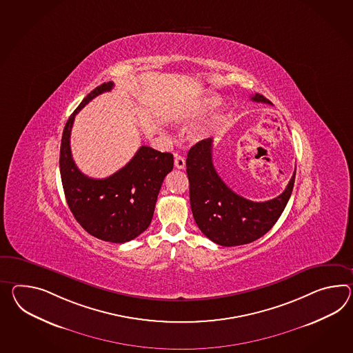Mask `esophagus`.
<instances>
[{
  "label": "esophagus",
  "mask_w": 353,
  "mask_h": 353,
  "mask_svg": "<svg viewBox=\"0 0 353 353\" xmlns=\"http://www.w3.org/2000/svg\"><path fill=\"white\" fill-rule=\"evenodd\" d=\"M185 165H186L185 158L181 157V155H176V157H174V167L179 168V170H183Z\"/></svg>",
  "instance_id": "esophagus-1"
}]
</instances>
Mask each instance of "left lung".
Returning a JSON list of instances; mask_svg holds the SVG:
<instances>
[{
    "label": "left lung",
    "instance_id": "left-lung-1",
    "mask_svg": "<svg viewBox=\"0 0 353 353\" xmlns=\"http://www.w3.org/2000/svg\"><path fill=\"white\" fill-rule=\"evenodd\" d=\"M251 101L270 103L256 93ZM213 140L196 143L188 153L190 204L200 231L221 246H239L258 240L274 225L292 194L296 170L283 192L268 201H251L233 192L215 171Z\"/></svg>",
    "mask_w": 353,
    "mask_h": 353
}]
</instances>
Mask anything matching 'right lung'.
I'll list each match as a JSON object with an SVG mask.
<instances>
[{"label": "right lung", "mask_w": 353, "mask_h": 353, "mask_svg": "<svg viewBox=\"0 0 353 353\" xmlns=\"http://www.w3.org/2000/svg\"><path fill=\"white\" fill-rule=\"evenodd\" d=\"M112 88V81L97 86L70 116L61 139L60 172L68 205L78 223L99 240L123 243L138 237L152 222L162 182L172 171L173 155L143 145L129 163L107 179L95 180L80 172L70 148L75 116Z\"/></svg>", "instance_id": "1"}]
</instances>
